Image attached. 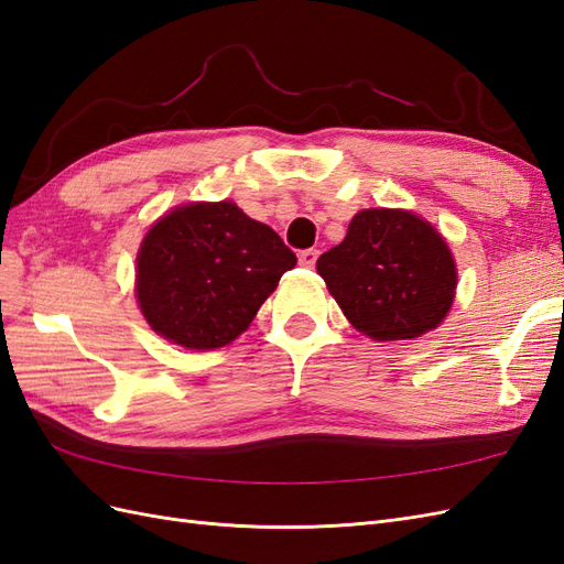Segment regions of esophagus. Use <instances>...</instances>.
Listing matches in <instances>:
<instances>
[{
    "label": "esophagus",
    "mask_w": 564,
    "mask_h": 564,
    "mask_svg": "<svg viewBox=\"0 0 564 564\" xmlns=\"http://www.w3.org/2000/svg\"><path fill=\"white\" fill-rule=\"evenodd\" d=\"M317 256H319L317 249H303V251L299 253V263H301L303 268H313V265L317 263Z\"/></svg>",
    "instance_id": "1"
}]
</instances>
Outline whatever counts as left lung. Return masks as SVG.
Masks as SVG:
<instances>
[{
    "label": "left lung",
    "instance_id": "obj_1",
    "mask_svg": "<svg viewBox=\"0 0 564 564\" xmlns=\"http://www.w3.org/2000/svg\"><path fill=\"white\" fill-rule=\"evenodd\" d=\"M317 272L352 327L373 340H406L435 329L456 292L445 237L402 209L355 214L346 240L317 259Z\"/></svg>",
    "mask_w": 564,
    "mask_h": 564
}]
</instances>
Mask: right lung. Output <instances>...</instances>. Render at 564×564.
<instances>
[{
	"label": "right lung",
	"instance_id": "1",
	"mask_svg": "<svg viewBox=\"0 0 564 564\" xmlns=\"http://www.w3.org/2000/svg\"><path fill=\"white\" fill-rule=\"evenodd\" d=\"M296 253L232 202H193L162 216L135 259V299L148 324L191 350L247 332Z\"/></svg>",
	"mask_w": 564,
	"mask_h": 564
}]
</instances>
